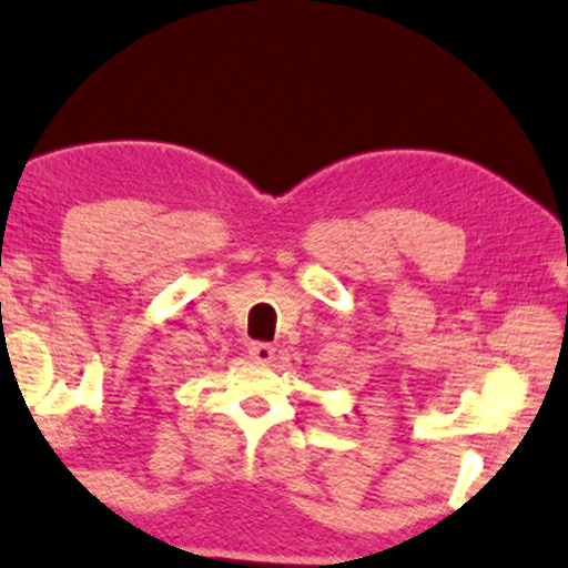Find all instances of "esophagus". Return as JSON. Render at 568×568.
<instances>
[{"instance_id":"34e87169","label":"esophagus","mask_w":568,"mask_h":568,"mask_svg":"<svg viewBox=\"0 0 568 568\" xmlns=\"http://www.w3.org/2000/svg\"><path fill=\"white\" fill-rule=\"evenodd\" d=\"M274 354L276 349L272 344H264V342H256L248 346V359L254 364H272L274 362Z\"/></svg>"}]
</instances>
